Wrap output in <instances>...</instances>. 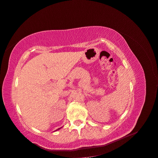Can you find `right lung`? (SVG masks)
I'll return each instance as SVG.
<instances>
[{
	"label": "right lung",
	"instance_id": "obj_1",
	"mask_svg": "<svg viewBox=\"0 0 158 158\" xmlns=\"http://www.w3.org/2000/svg\"><path fill=\"white\" fill-rule=\"evenodd\" d=\"M60 128H58V129H57V130H60Z\"/></svg>",
	"mask_w": 158,
	"mask_h": 158
}]
</instances>
